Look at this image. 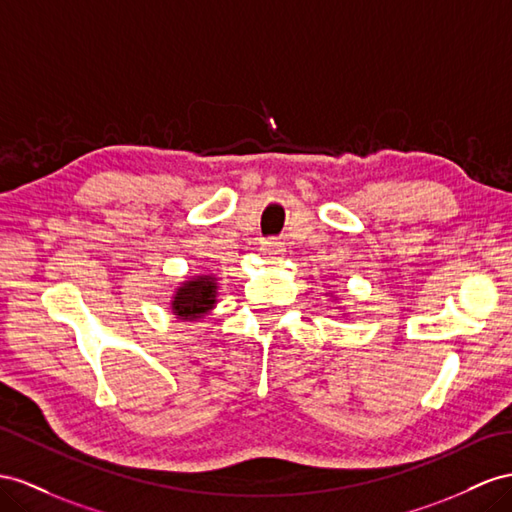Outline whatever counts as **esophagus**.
Segmentation results:
<instances>
[{
  "label": "esophagus",
  "instance_id": "1",
  "mask_svg": "<svg viewBox=\"0 0 512 512\" xmlns=\"http://www.w3.org/2000/svg\"><path fill=\"white\" fill-rule=\"evenodd\" d=\"M259 251L268 255V257H281L285 253V244L279 238H268V240L261 242Z\"/></svg>",
  "mask_w": 512,
  "mask_h": 512
}]
</instances>
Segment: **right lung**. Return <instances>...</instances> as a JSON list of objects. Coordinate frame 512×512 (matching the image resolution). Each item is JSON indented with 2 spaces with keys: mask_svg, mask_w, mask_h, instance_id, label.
<instances>
[{
  "mask_svg": "<svg viewBox=\"0 0 512 512\" xmlns=\"http://www.w3.org/2000/svg\"><path fill=\"white\" fill-rule=\"evenodd\" d=\"M216 303V283L212 277H199L179 287L173 298V311L179 318H201Z\"/></svg>",
  "mask_w": 512,
  "mask_h": 512,
  "instance_id": "obj_1",
  "label": "right lung"
}]
</instances>
